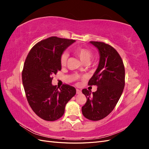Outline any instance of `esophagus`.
Listing matches in <instances>:
<instances>
[{
	"mask_svg": "<svg viewBox=\"0 0 149 149\" xmlns=\"http://www.w3.org/2000/svg\"><path fill=\"white\" fill-rule=\"evenodd\" d=\"M81 93V90H79L78 89H76V94H79Z\"/></svg>",
	"mask_w": 149,
	"mask_h": 149,
	"instance_id": "34e87169",
	"label": "esophagus"
}]
</instances>
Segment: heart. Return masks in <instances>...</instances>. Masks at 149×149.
Returning a JSON list of instances; mask_svg holds the SVG:
<instances>
[{
	"mask_svg": "<svg viewBox=\"0 0 149 149\" xmlns=\"http://www.w3.org/2000/svg\"><path fill=\"white\" fill-rule=\"evenodd\" d=\"M73 52L84 64H87L89 63L93 56V53L91 49L86 48L77 47L73 49ZM68 57V55L66 53L62 54L60 57V64L61 66H65L66 65ZM77 78L78 76H76V78Z\"/></svg>",
	"mask_w": 149,
	"mask_h": 149,
	"instance_id": "b5f03b06",
	"label": "heart"
}]
</instances>
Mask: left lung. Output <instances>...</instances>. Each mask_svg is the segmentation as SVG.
<instances>
[{
	"label": "left lung",
	"mask_w": 149,
	"mask_h": 149,
	"mask_svg": "<svg viewBox=\"0 0 149 149\" xmlns=\"http://www.w3.org/2000/svg\"><path fill=\"white\" fill-rule=\"evenodd\" d=\"M98 49L100 62L88 85H96V92L83 89L87 98L82 113L91 120H100L109 115L116 106L125 86V68L123 60L116 49L108 44L90 42Z\"/></svg>",
	"instance_id": "1"
}]
</instances>
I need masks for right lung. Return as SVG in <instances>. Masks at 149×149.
Segmentation results:
<instances>
[{
  "label": "right lung",
  "instance_id": "obj_1",
  "mask_svg": "<svg viewBox=\"0 0 149 149\" xmlns=\"http://www.w3.org/2000/svg\"><path fill=\"white\" fill-rule=\"evenodd\" d=\"M74 42L49 37L34 45L26 56L22 74L26 97L33 112L43 120L60 119L66 104L76 94L73 86L63 84L57 88L52 83V75L61 69L63 53Z\"/></svg>",
  "mask_w": 149,
  "mask_h": 149
}]
</instances>
